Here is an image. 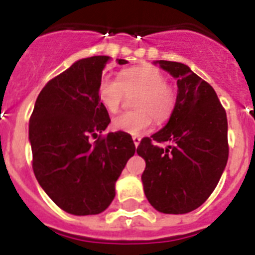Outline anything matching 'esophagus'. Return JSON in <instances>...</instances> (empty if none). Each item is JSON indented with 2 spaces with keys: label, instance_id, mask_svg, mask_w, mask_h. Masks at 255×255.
<instances>
[{
  "label": "esophagus",
  "instance_id": "obj_1",
  "mask_svg": "<svg viewBox=\"0 0 255 255\" xmlns=\"http://www.w3.org/2000/svg\"><path fill=\"white\" fill-rule=\"evenodd\" d=\"M133 142H134V145H135V147H137V146L139 145V142H141V137H139V135H134Z\"/></svg>",
  "mask_w": 255,
  "mask_h": 255
}]
</instances>
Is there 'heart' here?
Segmentation results:
<instances>
[{"label":"heart","mask_w":255,"mask_h":255,"mask_svg":"<svg viewBox=\"0 0 255 255\" xmlns=\"http://www.w3.org/2000/svg\"><path fill=\"white\" fill-rule=\"evenodd\" d=\"M134 108L113 120V129L137 135L149 129L153 118L165 121L175 105L174 90L166 85V77L154 66H134L124 70L120 78L106 76L98 84V98L109 113L120 110L125 93H137Z\"/></svg>","instance_id":"1"}]
</instances>
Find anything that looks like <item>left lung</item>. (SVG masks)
I'll return each mask as SVG.
<instances>
[{
    "label": "left lung",
    "mask_w": 255,
    "mask_h": 255,
    "mask_svg": "<svg viewBox=\"0 0 255 255\" xmlns=\"http://www.w3.org/2000/svg\"><path fill=\"white\" fill-rule=\"evenodd\" d=\"M177 80V98L162 129L137 147L145 159L142 185L159 213L186 214L199 208L216 189L229 157L228 118L217 93L181 62L154 61ZM169 141L163 149L152 141Z\"/></svg>",
    "instance_id": "left-lung-1"
}]
</instances>
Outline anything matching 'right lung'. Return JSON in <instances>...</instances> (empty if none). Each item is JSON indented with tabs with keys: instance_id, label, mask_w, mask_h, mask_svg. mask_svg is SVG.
I'll use <instances>...</instances> for the list:
<instances>
[{
	"instance_id": "1",
	"label": "right lung",
	"mask_w": 255,
	"mask_h": 255,
	"mask_svg": "<svg viewBox=\"0 0 255 255\" xmlns=\"http://www.w3.org/2000/svg\"><path fill=\"white\" fill-rule=\"evenodd\" d=\"M110 60L82 58L49 81L29 122L35 178L49 198L73 216L105 212L116 197L118 177L135 153L131 135L124 131L93 141L110 124L98 98L102 70Z\"/></svg>"
}]
</instances>
